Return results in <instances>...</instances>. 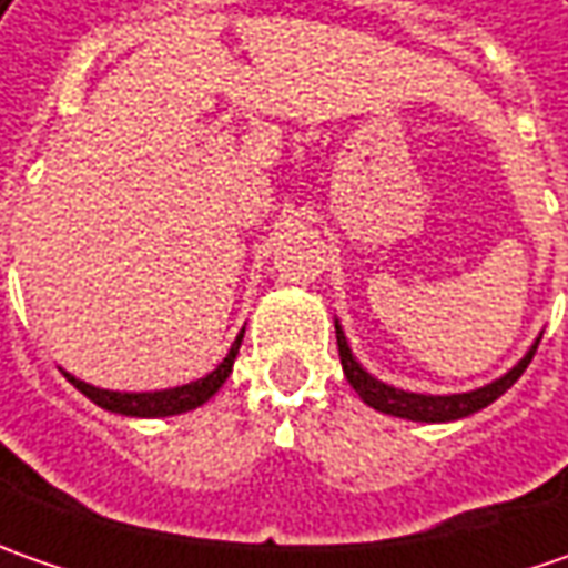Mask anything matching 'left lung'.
I'll list each match as a JSON object with an SVG mask.
<instances>
[{
    "label": "left lung",
    "mask_w": 568,
    "mask_h": 568,
    "mask_svg": "<svg viewBox=\"0 0 568 568\" xmlns=\"http://www.w3.org/2000/svg\"><path fill=\"white\" fill-rule=\"evenodd\" d=\"M335 335H338V354L341 366H344V376L354 385V392L361 395L363 402L369 407H376L382 414H392V417H402V420H414V424H448V420H462V417H470L477 410H484L487 404H493L499 395H506L513 388L518 376L528 369V363L535 357L537 344H540V335L535 338V344L528 347V354L521 361L515 363L509 373H503L499 379L487 382L474 392H458V395H420V392H404V388H395L388 382L376 379L373 373H366L361 366V361L354 357L351 344L344 338V328L335 318Z\"/></svg>",
    "instance_id": "8db88e82"
}]
</instances>
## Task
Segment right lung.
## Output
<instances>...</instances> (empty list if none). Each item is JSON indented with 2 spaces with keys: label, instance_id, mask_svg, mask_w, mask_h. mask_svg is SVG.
Instances as JSON below:
<instances>
[{
  "label": "right lung",
  "instance_id": "right-lung-1",
  "mask_svg": "<svg viewBox=\"0 0 568 568\" xmlns=\"http://www.w3.org/2000/svg\"><path fill=\"white\" fill-rule=\"evenodd\" d=\"M246 332V328H243ZM243 332L236 335V341L230 344L227 357L217 363L207 376L195 382H186V385H176V388H161V392H110V388H100V385H91V382L75 379L72 373L62 369V376L75 385L78 392L84 398L110 410V414H122V417H173V414H186V410H195L202 407L207 398L217 395V388L227 382V376L233 373V361L240 354V344H243Z\"/></svg>",
  "mask_w": 568,
  "mask_h": 568
}]
</instances>
